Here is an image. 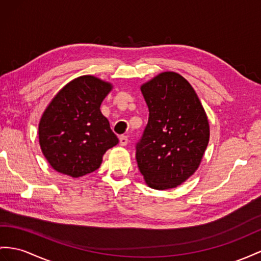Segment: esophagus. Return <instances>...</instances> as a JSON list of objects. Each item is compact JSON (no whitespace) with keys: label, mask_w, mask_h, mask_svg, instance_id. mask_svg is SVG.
Segmentation results:
<instances>
[{"label":"esophagus","mask_w":261,"mask_h":261,"mask_svg":"<svg viewBox=\"0 0 261 261\" xmlns=\"http://www.w3.org/2000/svg\"><path fill=\"white\" fill-rule=\"evenodd\" d=\"M119 140H120V144H121L122 146H125L126 144H128V142H129V139H128V137H126V136H120Z\"/></svg>","instance_id":"1"}]
</instances>
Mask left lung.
Listing matches in <instances>:
<instances>
[{
	"label": "left lung",
	"mask_w": 261,
	"mask_h": 261,
	"mask_svg": "<svg viewBox=\"0 0 261 261\" xmlns=\"http://www.w3.org/2000/svg\"><path fill=\"white\" fill-rule=\"evenodd\" d=\"M149 121L137 144L139 170L149 188L184 183L202 162L210 123L195 90L183 76L164 71L141 86Z\"/></svg>",
	"instance_id": "obj_1"
}]
</instances>
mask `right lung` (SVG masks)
<instances>
[{
    "label": "right lung",
    "mask_w": 261,
    "mask_h": 261,
    "mask_svg": "<svg viewBox=\"0 0 261 261\" xmlns=\"http://www.w3.org/2000/svg\"><path fill=\"white\" fill-rule=\"evenodd\" d=\"M112 84L91 75L72 79L46 107L39 145L55 171L73 178L99 169L106 151L119 143L100 106Z\"/></svg>",
    "instance_id": "right-lung-1"
}]
</instances>
